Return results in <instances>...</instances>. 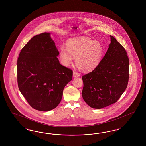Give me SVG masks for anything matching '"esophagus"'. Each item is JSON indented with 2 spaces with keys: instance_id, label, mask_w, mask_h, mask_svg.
Segmentation results:
<instances>
[{
  "instance_id": "obj_1",
  "label": "esophagus",
  "mask_w": 146,
  "mask_h": 146,
  "mask_svg": "<svg viewBox=\"0 0 146 146\" xmlns=\"http://www.w3.org/2000/svg\"><path fill=\"white\" fill-rule=\"evenodd\" d=\"M73 76L74 78H76V77H79L80 76V74L76 72H73Z\"/></svg>"
}]
</instances>
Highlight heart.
Wrapping results in <instances>:
<instances>
[{
  "mask_svg": "<svg viewBox=\"0 0 146 146\" xmlns=\"http://www.w3.org/2000/svg\"><path fill=\"white\" fill-rule=\"evenodd\" d=\"M103 52L104 48L100 42L82 37L68 40L66 49L62 48L59 55L64 66H68L75 58V65L80 70L89 72L99 65Z\"/></svg>",
  "mask_w": 146,
  "mask_h": 146,
  "instance_id": "b5f03b06",
  "label": "heart"
}]
</instances>
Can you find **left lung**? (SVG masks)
<instances>
[{"instance_id":"8db88e82","label":"left lung","mask_w":146,"mask_h":146,"mask_svg":"<svg viewBox=\"0 0 146 146\" xmlns=\"http://www.w3.org/2000/svg\"><path fill=\"white\" fill-rule=\"evenodd\" d=\"M106 53L92 72L82 76V96L91 108L100 109L117 102L127 88L129 59L126 50L112 36Z\"/></svg>"}]
</instances>
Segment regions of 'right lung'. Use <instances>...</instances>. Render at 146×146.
Segmentation results:
<instances>
[{
    "mask_svg": "<svg viewBox=\"0 0 146 146\" xmlns=\"http://www.w3.org/2000/svg\"><path fill=\"white\" fill-rule=\"evenodd\" d=\"M50 34L34 36L22 48L17 62L20 92L32 108L45 112L58 106L73 76L71 70L60 64L59 52Z\"/></svg>",
    "mask_w": 146,
    "mask_h": 146,
    "instance_id": "right-lung-1",
    "label": "right lung"
}]
</instances>
